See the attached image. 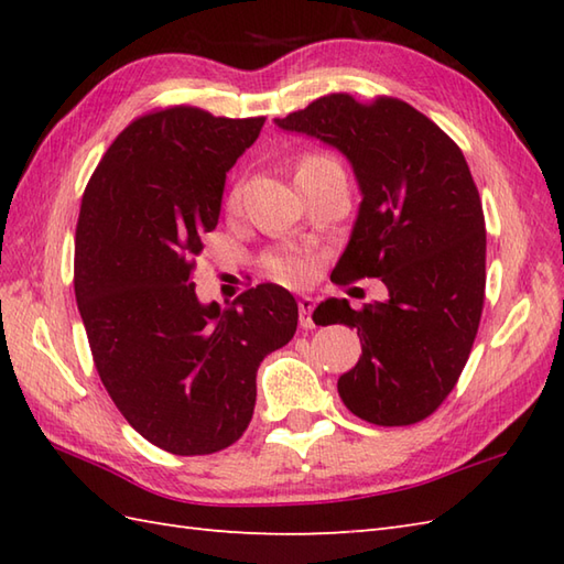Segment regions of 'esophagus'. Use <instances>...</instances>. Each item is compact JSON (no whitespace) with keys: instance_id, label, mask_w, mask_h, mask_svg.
Returning <instances> with one entry per match:
<instances>
[{"instance_id":"34e87169","label":"esophagus","mask_w":564,"mask_h":564,"mask_svg":"<svg viewBox=\"0 0 564 564\" xmlns=\"http://www.w3.org/2000/svg\"><path fill=\"white\" fill-rule=\"evenodd\" d=\"M313 310H315L313 297H301V301H297V313H301V327L303 329H315Z\"/></svg>"}]
</instances>
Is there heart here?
Returning <instances> with one entry per match:
<instances>
[{"label":"heart","instance_id":"1","mask_svg":"<svg viewBox=\"0 0 564 564\" xmlns=\"http://www.w3.org/2000/svg\"><path fill=\"white\" fill-rule=\"evenodd\" d=\"M334 162L332 158H325V154H310V158H305L301 162V166H297V172L305 170V166H315V164H329ZM239 196H242V186H235L232 194H230V206H237L239 203ZM267 267L271 271L273 279H279L283 283H291V285H301V283H307L310 279H313V261H310L305 254H301V251H275V254L269 257Z\"/></svg>","mask_w":564,"mask_h":564}]
</instances>
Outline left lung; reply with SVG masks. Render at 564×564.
Instances as JSON below:
<instances>
[{
  "label": "left lung",
  "instance_id": "left-lung-1",
  "mask_svg": "<svg viewBox=\"0 0 564 564\" xmlns=\"http://www.w3.org/2000/svg\"><path fill=\"white\" fill-rule=\"evenodd\" d=\"M349 160L361 203L332 281L380 279L386 301L329 297L315 325H346L361 358L337 382L349 412L406 426L446 400L470 356L485 303V215L460 148L400 99L329 94L273 118Z\"/></svg>",
  "mask_w": 564,
  "mask_h": 564
}]
</instances>
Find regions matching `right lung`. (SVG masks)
Masks as SVG:
<instances>
[{
	"label": "right lung",
	"mask_w": 564,
	"mask_h": 564,
	"mask_svg": "<svg viewBox=\"0 0 564 564\" xmlns=\"http://www.w3.org/2000/svg\"><path fill=\"white\" fill-rule=\"evenodd\" d=\"M267 118L174 106L130 123L82 196L75 295L104 388L142 438L208 455L245 434L263 356L289 344L295 297L261 283L200 303L194 263L220 218L225 176Z\"/></svg>",
	"instance_id": "add662e5"
}]
</instances>
